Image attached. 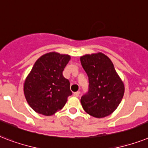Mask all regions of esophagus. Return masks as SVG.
<instances>
[{"instance_id": "34e87169", "label": "esophagus", "mask_w": 148, "mask_h": 148, "mask_svg": "<svg viewBox=\"0 0 148 148\" xmlns=\"http://www.w3.org/2000/svg\"><path fill=\"white\" fill-rule=\"evenodd\" d=\"M79 93H80L78 91V92H75L73 93V95H74L75 97H79Z\"/></svg>"}]
</instances>
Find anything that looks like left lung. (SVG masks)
I'll return each mask as SVG.
<instances>
[{"label":"left lung","mask_w":148,"mask_h":148,"mask_svg":"<svg viewBox=\"0 0 148 148\" xmlns=\"http://www.w3.org/2000/svg\"><path fill=\"white\" fill-rule=\"evenodd\" d=\"M80 62L87 73L89 89L81 98L82 106L95 118L108 116L115 111L125 93V85L112 60L102 53L86 54Z\"/></svg>","instance_id":"obj_1"}]
</instances>
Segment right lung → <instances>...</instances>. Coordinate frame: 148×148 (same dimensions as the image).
<instances>
[{"instance_id": "right-lung-1", "label": "right lung", "mask_w": 148, "mask_h": 148, "mask_svg": "<svg viewBox=\"0 0 148 148\" xmlns=\"http://www.w3.org/2000/svg\"><path fill=\"white\" fill-rule=\"evenodd\" d=\"M70 59L67 54L50 52L34 63L23 83L26 100L34 111L50 116L64 107L72 92L62 71Z\"/></svg>"}]
</instances>
